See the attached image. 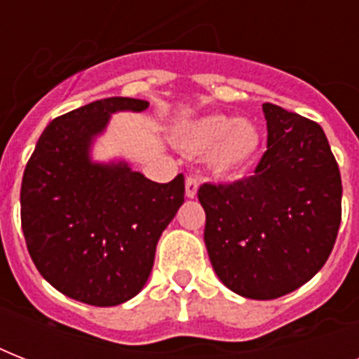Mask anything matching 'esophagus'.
I'll return each instance as SVG.
<instances>
[{
	"label": "esophagus",
	"mask_w": 359,
	"mask_h": 359,
	"mask_svg": "<svg viewBox=\"0 0 359 359\" xmlns=\"http://www.w3.org/2000/svg\"><path fill=\"white\" fill-rule=\"evenodd\" d=\"M186 197L188 199H194L197 196V190H199V180L194 179V177H188L186 179Z\"/></svg>",
	"instance_id": "1"
}]
</instances>
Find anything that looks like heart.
<instances>
[{
    "label": "heart",
    "mask_w": 359,
    "mask_h": 359,
    "mask_svg": "<svg viewBox=\"0 0 359 359\" xmlns=\"http://www.w3.org/2000/svg\"><path fill=\"white\" fill-rule=\"evenodd\" d=\"M179 143L191 154L208 152L210 168L219 175L238 173L261 149L255 124L224 114L203 115L179 130Z\"/></svg>",
    "instance_id": "b5f03b06"
}]
</instances>
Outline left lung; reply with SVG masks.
Masks as SVG:
<instances>
[{
    "label": "left lung",
    "mask_w": 359,
    "mask_h": 359,
    "mask_svg": "<svg viewBox=\"0 0 359 359\" xmlns=\"http://www.w3.org/2000/svg\"><path fill=\"white\" fill-rule=\"evenodd\" d=\"M268 149L255 175L203 184L205 244L219 281L251 300L307 283L328 261L341 224L339 165L320 124L262 104Z\"/></svg>",
    "instance_id": "left-lung-1"
}]
</instances>
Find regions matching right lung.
<instances>
[{"instance_id": "obj_1", "label": "right lung", "mask_w": 359, "mask_h": 359, "mask_svg": "<svg viewBox=\"0 0 359 359\" xmlns=\"http://www.w3.org/2000/svg\"><path fill=\"white\" fill-rule=\"evenodd\" d=\"M147 108L111 97L61 115L25 165L20 207L31 259L53 289L89 306H119L145 287L158 240L184 203L182 175L158 184L124 160H93L111 115Z\"/></svg>"}]
</instances>
